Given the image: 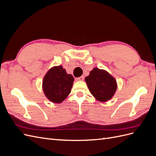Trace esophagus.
<instances>
[{
    "label": "esophagus",
    "instance_id": "1",
    "mask_svg": "<svg viewBox=\"0 0 156 156\" xmlns=\"http://www.w3.org/2000/svg\"><path fill=\"white\" fill-rule=\"evenodd\" d=\"M84 77L83 76H81V77H78V78H77L76 79V80H77V81H84Z\"/></svg>",
    "mask_w": 156,
    "mask_h": 156
}]
</instances>
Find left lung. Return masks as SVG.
I'll use <instances>...</instances> for the list:
<instances>
[{
	"label": "left lung",
	"mask_w": 156,
	"mask_h": 156,
	"mask_svg": "<svg viewBox=\"0 0 156 156\" xmlns=\"http://www.w3.org/2000/svg\"><path fill=\"white\" fill-rule=\"evenodd\" d=\"M84 81L94 98L101 102L111 100L118 88L116 79L107 71L98 68H93Z\"/></svg>",
	"instance_id": "obj_1"
}]
</instances>
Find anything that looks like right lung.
Listing matches in <instances>:
<instances>
[{
	"mask_svg": "<svg viewBox=\"0 0 156 156\" xmlns=\"http://www.w3.org/2000/svg\"><path fill=\"white\" fill-rule=\"evenodd\" d=\"M74 78L67 73L62 66L51 68L42 81V89L46 98L53 103H60L72 90Z\"/></svg>",
	"mask_w": 156,
	"mask_h": 156,
	"instance_id": "right-lung-1",
	"label": "right lung"
}]
</instances>
